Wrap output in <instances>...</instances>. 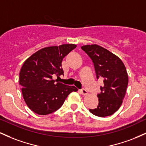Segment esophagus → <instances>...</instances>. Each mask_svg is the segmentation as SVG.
<instances>
[{
    "instance_id": "esophagus-1",
    "label": "esophagus",
    "mask_w": 146,
    "mask_h": 146,
    "mask_svg": "<svg viewBox=\"0 0 146 146\" xmlns=\"http://www.w3.org/2000/svg\"><path fill=\"white\" fill-rule=\"evenodd\" d=\"M80 92H81V94L83 95H88V91L86 89H84V88H82V89L80 90Z\"/></svg>"
}]
</instances>
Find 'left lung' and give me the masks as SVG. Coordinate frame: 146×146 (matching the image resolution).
Returning a JSON list of instances; mask_svg holds the SVG:
<instances>
[{"label": "left lung", "instance_id": "left-lung-1", "mask_svg": "<svg viewBox=\"0 0 146 146\" xmlns=\"http://www.w3.org/2000/svg\"><path fill=\"white\" fill-rule=\"evenodd\" d=\"M81 48L94 64L97 78L104 79V86L98 95V107L89 111L98 117L110 116L119 108L124 98L128 84L125 65L119 58L98 44Z\"/></svg>", "mask_w": 146, "mask_h": 146}]
</instances>
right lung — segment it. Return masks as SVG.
Segmentation results:
<instances>
[{
    "label": "right lung",
    "mask_w": 146,
    "mask_h": 146,
    "mask_svg": "<svg viewBox=\"0 0 146 146\" xmlns=\"http://www.w3.org/2000/svg\"><path fill=\"white\" fill-rule=\"evenodd\" d=\"M76 47L73 44L53 46L39 50L26 60L19 75V84L25 103L38 115H46L62 106L74 86H67L53 80L64 75L62 62Z\"/></svg>",
    "instance_id": "1"
}]
</instances>
